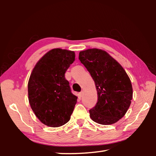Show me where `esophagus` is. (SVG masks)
Returning <instances> with one entry per match:
<instances>
[{"instance_id":"34e87169","label":"esophagus","mask_w":156,"mask_h":156,"mask_svg":"<svg viewBox=\"0 0 156 156\" xmlns=\"http://www.w3.org/2000/svg\"><path fill=\"white\" fill-rule=\"evenodd\" d=\"M83 92H80V93L78 94V96H79V98H81L83 97Z\"/></svg>"}]
</instances>
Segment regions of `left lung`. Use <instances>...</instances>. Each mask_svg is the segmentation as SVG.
I'll return each instance as SVG.
<instances>
[{"mask_svg": "<svg viewBox=\"0 0 156 156\" xmlns=\"http://www.w3.org/2000/svg\"><path fill=\"white\" fill-rule=\"evenodd\" d=\"M79 60L90 73L97 90L98 102L89 110L91 120L103 125L117 122L127 112L133 98V88L127 73L102 49L81 51Z\"/></svg>", "mask_w": 156, "mask_h": 156, "instance_id": "1", "label": "left lung"}]
</instances>
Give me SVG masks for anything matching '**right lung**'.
I'll return each instance as SVG.
<instances>
[{"mask_svg": "<svg viewBox=\"0 0 156 156\" xmlns=\"http://www.w3.org/2000/svg\"><path fill=\"white\" fill-rule=\"evenodd\" d=\"M74 60V51L53 49L38 60L31 72L29 102L44 125L58 127L70 120L78 97L71 92L65 73Z\"/></svg>", "mask_w": 156, "mask_h": 156, "instance_id": "add662e5", "label": "right lung"}]
</instances>
